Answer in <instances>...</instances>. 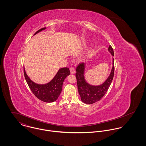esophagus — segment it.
<instances>
[{
    "mask_svg": "<svg viewBox=\"0 0 146 146\" xmlns=\"http://www.w3.org/2000/svg\"><path fill=\"white\" fill-rule=\"evenodd\" d=\"M70 72L71 74H74L75 73V70L74 68H70Z\"/></svg>",
    "mask_w": 146,
    "mask_h": 146,
    "instance_id": "esophagus-1",
    "label": "esophagus"
}]
</instances>
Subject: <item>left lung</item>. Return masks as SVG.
<instances>
[{"label":"left lung","instance_id":"obj_1","mask_svg":"<svg viewBox=\"0 0 146 146\" xmlns=\"http://www.w3.org/2000/svg\"><path fill=\"white\" fill-rule=\"evenodd\" d=\"M108 51L111 55L114 56V52L111 45L108 47ZM113 58L112 68L110 76L104 83L100 85L94 86L88 83L84 78L85 63H80L76 67V78L78 89L82 101L86 104H93L99 101L104 96L108 90L114 75V58Z\"/></svg>","mask_w":146,"mask_h":146}]
</instances>
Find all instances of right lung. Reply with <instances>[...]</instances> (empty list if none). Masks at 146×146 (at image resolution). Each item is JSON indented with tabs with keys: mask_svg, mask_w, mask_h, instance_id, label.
I'll use <instances>...</instances> for the list:
<instances>
[{
	"mask_svg": "<svg viewBox=\"0 0 146 146\" xmlns=\"http://www.w3.org/2000/svg\"><path fill=\"white\" fill-rule=\"evenodd\" d=\"M45 29V27L40 29L34 35ZM23 72L26 81L33 94L38 99L46 103L53 102L57 100L61 93L64 80L70 74L68 68H61L50 82L45 84H38L33 82L29 78L25 68H23Z\"/></svg>",
	"mask_w": 146,
	"mask_h": 146,
	"instance_id": "right-lung-1",
	"label": "right lung"
}]
</instances>
